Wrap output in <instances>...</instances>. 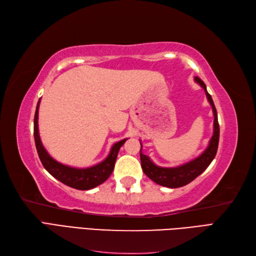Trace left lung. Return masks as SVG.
Returning <instances> with one entry per match:
<instances>
[{"label":"left lung","mask_w":256,"mask_h":256,"mask_svg":"<svg viewBox=\"0 0 256 256\" xmlns=\"http://www.w3.org/2000/svg\"><path fill=\"white\" fill-rule=\"evenodd\" d=\"M196 82L200 84L205 90L206 97L208 99L209 104H210L214 112V134L209 141V145L207 148L204 150L202 154L196 159H193L187 164H182L176 168H162L154 164L150 159L148 156H146L142 152V144H141V150H140V157H141V166L143 172L146 176H148L156 184L164 186L168 188H180L182 186L188 184L193 180L202 174L208 166L212 164L214 160L216 150H218V144H219V136H220V129H219V122H218V115H216V106L214 104L212 96L208 94L206 90L205 83L200 80L198 76L194 78ZM141 143V142H140Z\"/></svg>","instance_id":"8db88e82"}]
</instances>
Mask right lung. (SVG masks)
<instances>
[{"instance_id": "obj_1", "label": "right lung", "mask_w": 256, "mask_h": 256, "mask_svg": "<svg viewBox=\"0 0 256 256\" xmlns=\"http://www.w3.org/2000/svg\"><path fill=\"white\" fill-rule=\"evenodd\" d=\"M40 99L37 104L34 118V138L38 156H40L44 168L60 182L78 190H90L106 182L112 174L118 150L124 143L126 142L127 138H124V140L115 143L112 146L109 156L96 166L85 168H76L60 164L56 160H54L48 152L44 150L40 141V132H38V109H40Z\"/></svg>"}]
</instances>
